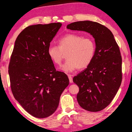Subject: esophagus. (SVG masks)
<instances>
[{
	"instance_id": "34e87169",
	"label": "esophagus",
	"mask_w": 132,
	"mask_h": 132,
	"mask_svg": "<svg viewBox=\"0 0 132 132\" xmlns=\"http://www.w3.org/2000/svg\"><path fill=\"white\" fill-rule=\"evenodd\" d=\"M68 79H69L70 80V83H72L73 81H72V76L71 75H68Z\"/></svg>"
}]
</instances>
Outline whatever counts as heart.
<instances>
[{
	"instance_id": "b5f03b06",
	"label": "heart",
	"mask_w": 132,
	"mask_h": 132,
	"mask_svg": "<svg viewBox=\"0 0 132 132\" xmlns=\"http://www.w3.org/2000/svg\"><path fill=\"white\" fill-rule=\"evenodd\" d=\"M58 46L51 45L47 54L53 63L60 65L66 54L67 61L61 67L63 71L71 72L77 68L89 65L95 54V43L91 38L76 34H68L58 40Z\"/></svg>"
}]
</instances>
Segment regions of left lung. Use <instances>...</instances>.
Returning a JSON list of instances; mask_svg holds the SVG:
<instances>
[{
    "instance_id": "left-lung-1",
    "label": "left lung",
    "mask_w": 132,
    "mask_h": 132,
    "mask_svg": "<svg viewBox=\"0 0 132 132\" xmlns=\"http://www.w3.org/2000/svg\"><path fill=\"white\" fill-rule=\"evenodd\" d=\"M67 28L87 32L95 39L94 58L85 70L74 77L73 82L79 87L77 100L80 106L88 111H99L111 102L121 85L120 49L111 31L98 22H74Z\"/></svg>"
}]
</instances>
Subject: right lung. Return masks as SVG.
Returning <instances> with one entry per match:
<instances>
[{"label": "right lung", "instance_id": "1", "mask_svg": "<svg viewBox=\"0 0 132 132\" xmlns=\"http://www.w3.org/2000/svg\"><path fill=\"white\" fill-rule=\"evenodd\" d=\"M61 26L57 22L28 26L15 42L8 71L11 90L24 110L37 118L52 115L69 85L67 76L56 71L47 54Z\"/></svg>", "mask_w": 132, "mask_h": 132}]
</instances>
